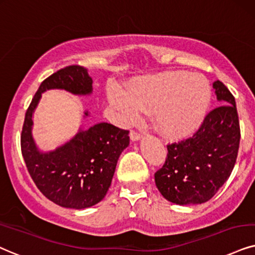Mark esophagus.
I'll return each mask as SVG.
<instances>
[{
    "label": "esophagus",
    "instance_id": "obj_1",
    "mask_svg": "<svg viewBox=\"0 0 255 255\" xmlns=\"http://www.w3.org/2000/svg\"><path fill=\"white\" fill-rule=\"evenodd\" d=\"M129 136H130V140L133 141V142H135V141L141 140V137H142V135H141L140 133H137V131L131 130L130 134H129Z\"/></svg>",
    "mask_w": 255,
    "mask_h": 255
}]
</instances>
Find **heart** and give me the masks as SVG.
I'll use <instances>...</instances> for the list:
<instances>
[{
    "mask_svg": "<svg viewBox=\"0 0 255 255\" xmlns=\"http://www.w3.org/2000/svg\"><path fill=\"white\" fill-rule=\"evenodd\" d=\"M212 100L211 83L200 73L168 72L138 77L128 90L113 87L109 101L125 124L153 111L161 131L182 136L195 130L207 114Z\"/></svg>",
    "mask_w": 255,
    "mask_h": 255,
    "instance_id": "heart-1",
    "label": "heart"
}]
</instances>
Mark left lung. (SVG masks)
Returning <instances> with one entry per match:
<instances>
[{"label":"left lung","instance_id":"left-lung-1","mask_svg":"<svg viewBox=\"0 0 255 255\" xmlns=\"http://www.w3.org/2000/svg\"><path fill=\"white\" fill-rule=\"evenodd\" d=\"M213 88L220 107L209 113L193 137L167 146L165 165L154 175L159 192L173 204L208 201L234 168L240 142L235 99L219 80Z\"/></svg>","mask_w":255,"mask_h":255}]
</instances>
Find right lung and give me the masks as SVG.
Wrapping results in <instances>:
<instances>
[{"label": "right lung", "mask_w": 255, "mask_h": 255, "mask_svg": "<svg viewBox=\"0 0 255 255\" xmlns=\"http://www.w3.org/2000/svg\"><path fill=\"white\" fill-rule=\"evenodd\" d=\"M63 89L74 95L93 93L88 70L80 66L60 69L41 83L25 113L21 149L31 179L42 194L66 208L85 209L99 204L107 194L121 153L129 146V131L107 122L85 128L68 142L43 151L33 137V117L42 93ZM89 117L85 111L83 118Z\"/></svg>", "instance_id": "obj_1"}]
</instances>
